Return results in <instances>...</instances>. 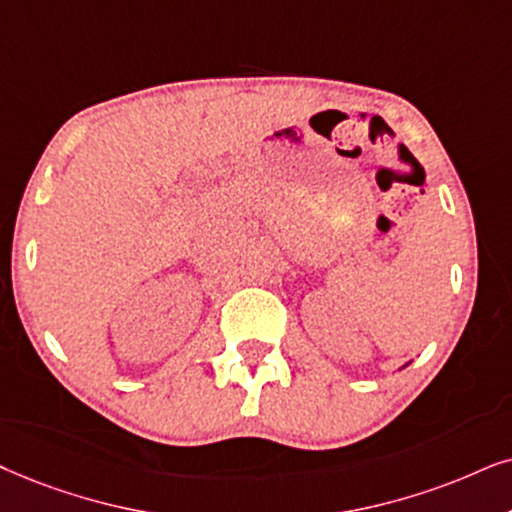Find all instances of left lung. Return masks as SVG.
Returning <instances> with one entry per match:
<instances>
[{
	"mask_svg": "<svg viewBox=\"0 0 512 512\" xmlns=\"http://www.w3.org/2000/svg\"><path fill=\"white\" fill-rule=\"evenodd\" d=\"M406 366H409V364H406Z\"/></svg>",
	"mask_w": 512,
	"mask_h": 512,
	"instance_id": "obj_1",
	"label": "left lung"
}]
</instances>
